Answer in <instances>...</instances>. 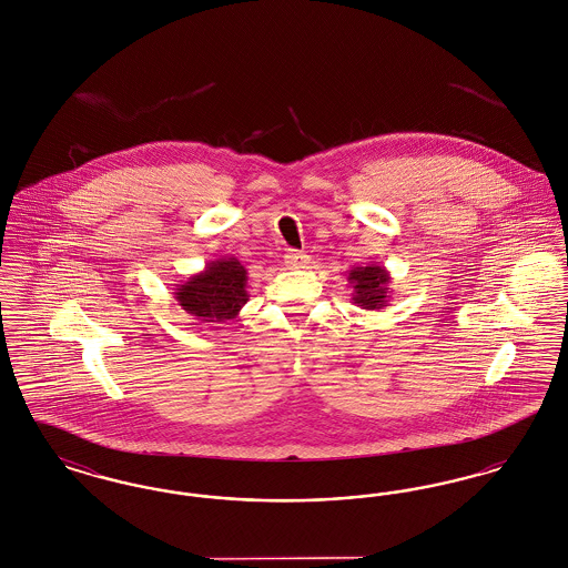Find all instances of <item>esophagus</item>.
<instances>
[{
	"instance_id": "34e87169",
	"label": "esophagus",
	"mask_w": 568,
	"mask_h": 568,
	"mask_svg": "<svg viewBox=\"0 0 568 568\" xmlns=\"http://www.w3.org/2000/svg\"><path fill=\"white\" fill-rule=\"evenodd\" d=\"M308 264V255L302 251H290L285 255V266L287 268H304Z\"/></svg>"
}]
</instances>
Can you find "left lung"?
<instances>
[{
    "label": "left lung",
    "instance_id": "obj_1",
    "mask_svg": "<svg viewBox=\"0 0 568 568\" xmlns=\"http://www.w3.org/2000/svg\"><path fill=\"white\" fill-rule=\"evenodd\" d=\"M347 281L353 287V304L366 308V311H378L387 306L389 302V283L392 276L385 266L381 264H368V266H353Z\"/></svg>",
    "mask_w": 568,
    "mask_h": 568
}]
</instances>
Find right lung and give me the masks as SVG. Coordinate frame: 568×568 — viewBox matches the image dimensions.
<instances>
[{
  "label": "right lung",
  "mask_w": 568,
  "mask_h": 568,
  "mask_svg": "<svg viewBox=\"0 0 568 568\" xmlns=\"http://www.w3.org/2000/svg\"><path fill=\"white\" fill-rule=\"evenodd\" d=\"M174 297L200 324H225L227 320H236L248 302L246 268L234 255L219 257L209 262L204 271L176 285Z\"/></svg>",
  "instance_id": "right-lung-1"
}]
</instances>
